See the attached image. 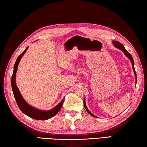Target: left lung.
<instances>
[{
	"mask_svg": "<svg viewBox=\"0 0 147 147\" xmlns=\"http://www.w3.org/2000/svg\"><path fill=\"white\" fill-rule=\"evenodd\" d=\"M113 44L114 45V46L115 47L118 48V49L121 50L122 51H123V53H124V55H126V56L128 58V59L130 60V61L131 62V64H132V68H133V70H134V74H135V76H136V84L137 83V75H136V70H135V68H134V59L133 58H132L131 55L129 53L126 51V49H125V47H124V45H122L121 43H120L119 42H118V41H113ZM83 103H84V107H85V109L87 111V112L89 113L90 115H92V117H96V116H95L94 115H93L92 113H91L89 110H88V109L87 108V107H86V103H85V98L84 99V101H83Z\"/></svg>",
	"mask_w": 147,
	"mask_h": 147,
	"instance_id": "obj_1",
	"label": "left lung"
}]
</instances>
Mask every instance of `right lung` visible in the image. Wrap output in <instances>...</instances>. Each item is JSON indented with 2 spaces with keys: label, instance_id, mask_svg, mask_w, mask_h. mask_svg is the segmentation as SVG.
<instances>
[{
  "label": "right lung",
  "instance_id": "obj_1",
  "mask_svg": "<svg viewBox=\"0 0 147 147\" xmlns=\"http://www.w3.org/2000/svg\"><path fill=\"white\" fill-rule=\"evenodd\" d=\"M28 47H26L25 51L18 57V59H17L15 62V64H14L13 71L12 76H11V88H12L13 93L14 97H15L17 104H18L19 108L24 114L27 115L28 117H29L30 118H32L34 119L40 120V121H45V120L51 119V118L54 117L55 115H56L57 114V113L61 109L62 104H63L64 103V98H63V100H62L61 102L57 105H56L55 107L48 111L40 110L36 109V108L31 106L30 105L28 104V103L24 100L22 95H21V94L20 93V91H19V88L16 85V72L18 71V67L19 62H20V60L21 59V58L23 57L24 54L25 53L26 50L28 49Z\"/></svg>",
  "mask_w": 147,
  "mask_h": 147
}]
</instances>
